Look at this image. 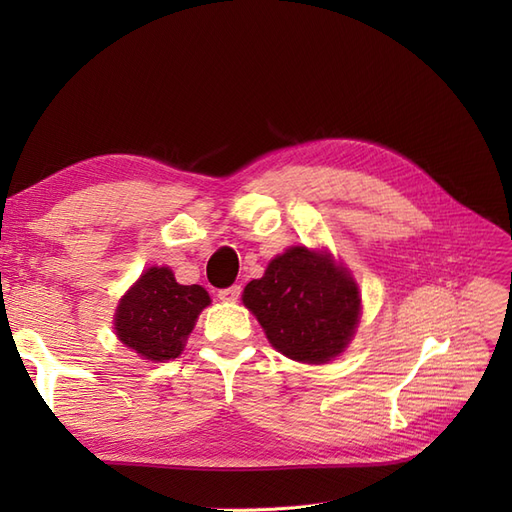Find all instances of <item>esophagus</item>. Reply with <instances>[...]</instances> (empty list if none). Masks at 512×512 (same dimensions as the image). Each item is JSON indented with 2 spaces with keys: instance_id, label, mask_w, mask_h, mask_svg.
Returning <instances> with one entry per match:
<instances>
[{
  "instance_id": "esophagus-1",
  "label": "esophagus",
  "mask_w": 512,
  "mask_h": 512,
  "mask_svg": "<svg viewBox=\"0 0 512 512\" xmlns=\"http://www.w3.org/2000/svg\"><path fill=\"white\" fill-rule=\"evenodd\" d=\"M241 297V286H230L218 292V299L224 303H235Z\"/></svg>"
}]
</instances>
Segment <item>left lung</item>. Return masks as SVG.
<instances>
[{
    "label": "left lung",
    "mask_w": 512,
    "mask_h": 512,
    "mask_svg": "<svg viewBox=\"0 0 512 512\" xmlns=\"http://www.w3.org/2000/svg\"><path fill=\"white\" fill-rule=\"evenodd\" d=\"M243 303L277 352L312 365L342 354L361 316L350 271L303 245L275 256L265 275L245 286Z\"/></svg>",
    "instance_id": "1"
}]
</instances>
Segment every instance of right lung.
Here are the masks:
<instances>
[{
    "label": "right lung",
    "mask_w": 512,
    "mask_h": 512,
    "mask_svg": "<svg viewBox=\"0 0 512 512\" xmlns=\"http://www.w3.org/2000/svg\"><path fill=\"white\" fill-rule=\"evenodd\" d=\"M209 303L203 286H181L168 267H151L121 297L115 333L143 359L166 363L183 352L198 314Z\"/></svg>",
    "instance_id": "obj_1"
}]
</instances>
